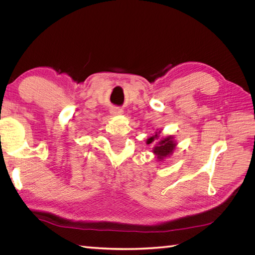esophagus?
Here are the masks:
<instances>
[{"mask_svg":"<svg viewBox=\"0 0 255 255\" xmlns=\"http://www.w3.org/2000/svg\"><path fill=\"white\" fill-rule=\"evenodd\" d=\"M122 113H123V111L118 109V107H114V109L112 110L113 115H122Z\"/></svg>","mask_w":255,"mask_h":255,"instance_id":"1","label":"esophagus"}]
</instances>
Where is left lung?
Listing matches in <instances>:
<instances>
[{
    "instance_id": "1",
    "label": "left lung",
    "mask_w": 255,
    "mask_h": 255,
    "mask_svg": "<svg viewBox=\"0 0 255 255\" xmlns=\"http://www.w3.org/2000/svg\"><path fill=\"white\" fill-rule=\"evenodd\" d=\"M161 130H157V132L154 133L153 136H151L150 138L146 139V144H152L154 143V146L152 149V152L155 154L158 161L164 160L166 157H169L173 153L175 146H176V141L174 140V136H166V137H161L160 140L159 134ZM158 140L159 141L156 142Z\"/></svg>"
}]
</instances>
